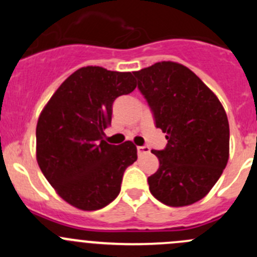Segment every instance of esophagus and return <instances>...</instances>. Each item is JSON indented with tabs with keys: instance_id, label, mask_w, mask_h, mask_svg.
<instances>
[{
	"instance_id": "esophagus-1",
	"label": "esophagus",
	"mask_w": 257,
	"mask_h": 257,
	"mask_svg": "<svg viewBox=\"0 0 257 257\" xmlns=\"http://www.w3.org/2000/svg\"><path fill=\"white\" fill-rule=\"evenodd\" d=\"M151 149L148 147H138V154H145V153H149Z\"/></svg>"
}]
</instances>
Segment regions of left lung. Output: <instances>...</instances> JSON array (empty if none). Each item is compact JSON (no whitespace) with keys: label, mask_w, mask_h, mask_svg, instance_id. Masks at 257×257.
Wrapping results in <instances>:
<instances>
[{"label":"left lung","mask_w":257,"mask_h":257,"mask_svg":"<svg viewBox=\"0 0 257 257\" xmlns=\"http://www.w3.org/2000/svg\"><path fill=\"white\" fill-rule=\"evenodd\" d=\"M134 76L167 139L163 151H152L160 169L148 178L149 190L163 205H193L207 196L228 163L225 109L196 73L175 61H160Z\"/></svg>","instance_id":"1"}]
</instances>
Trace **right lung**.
Instances as JSON below:
<instances>
[{
	"label": "right lung",
	"instance_id": "obj_1",
	"mask_svg": "<svg viewBox=\"0 0 257 257\" xmlns=\"http://www.w3.org/2000/svg\"><path fill=\"white\" fill-rule=\"evenodd\" d=\"M136 87L131 72L83 67L59 86L38 117L36 158L51 187L83 211L105 207L121 190L124 170L138 160L133 142L112 145L104 130L115 97Z\"/></svg>",
	"mask_w": 257,
	"mask_h": 257
}]
</instances>
